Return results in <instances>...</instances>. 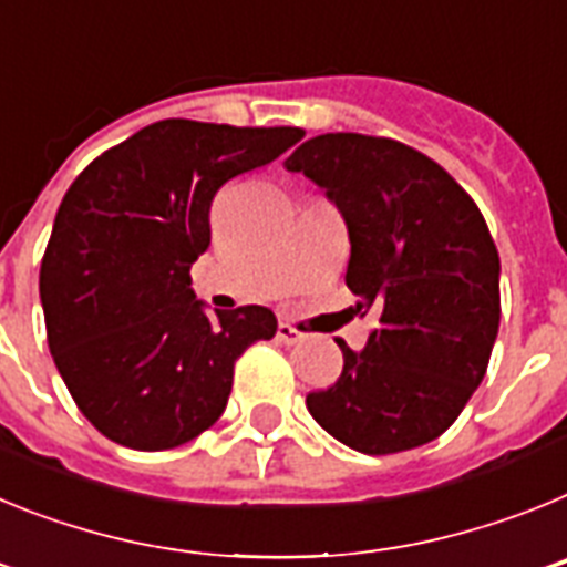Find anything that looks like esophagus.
Segmentation results:
<instances>
[{
	"mask_svg": "<svg viewBox=\"0 0 567 567\" xmlns=\"http://www.w3.org/2000/svg\"><path fill=\"white\" fill-rule=\"evenodd\" d=\"M278 340H280V343H287V346H298V343H303V332H298V329H295L292 323H287V320H280V323H278Z\"/></svg>",
	"mask_w": 567,
	"mask_h": 567,
	"instance_id": "esophagus-1",
	"label": "esophagus"
}]
</instances>
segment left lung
<instances>
[{"instance_id":"8db88e82","label":"left lung","mask_w":567,"mask_h":567,"mask_svg":"<svg viewBox=\"0 0 567 567\" xmlns=\"http://www.w3.org/2000/svg\"><path fill=\"white\" fill-rule=\"evenodd\" d=\"M284 167L327 189L349 229L346 287L378 327L307 394L320 429L363 454L409 452L449 429L488 369L499 255L483 213L437 162L392 138L315 135Z\"/></svg>"}]
</instances>
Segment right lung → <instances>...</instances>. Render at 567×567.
Wrapping results in <instances>:
<instances>
[{
    "instance_id": "1",
    "label": "right lung",
    "mask_w": 567,
    "mask_h": 567,
    "mask_svg": "<svg viewBox=\"0 0 567 567\" xmlns=\"http://www.w3.org/2000/svg\"><path fill=\"white\" fill-rule=\"evenodd\" d=\"M300 138V127L167 118L70 184L39 295L59 374L104 437L164 452L224 414L235 360L272 338L278 320L267 307L207 315L189 267L209 247L215 193Z\"/></svg>"
}]
</instances>
